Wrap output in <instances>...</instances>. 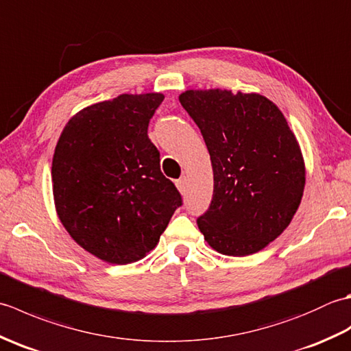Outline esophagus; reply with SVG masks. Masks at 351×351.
Segmentation results:
<instances>
[{"mask_svg": "<svg viewBox=\"0 0 351 351\" xmlns=\"http://www.w3.org/2000/svg\"><path fill=\"white\" fill-rule=\"evenodd\" d=\"M175 184H176V187H178V190H180L181 195H184L185 189H187V180H185V176H182L178 181H175Z\"/></svg>", "mask_w": 351, "mask_h": 351, "instance_id": "1", "label": "esophagus"}]
</instances>
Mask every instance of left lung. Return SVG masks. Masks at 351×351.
<instances>
[{
  "mask_svg": "<svg viewBox=\"0 0 351 351\" xmlns=\"http://www.w3.org/2000/svg\"><path fill=\"white\" fill-rule=\"evenodd\" d=\"M180 102L202 132L213 164V200L197 219L205 241L228 256L263 250L293 220L306 181L285 116L259 93L185 90Z\"/></svg>",
  "mask_w": 351,
  "mask_h": 351,
  "instance_id": "8db88e82",
  "label": "left lung"
}]
</instances>
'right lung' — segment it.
I'll return each mask as SVG.
<instances>
[{
    "label": "right lung",
    "instance_id": "obj_1",
    "mask_svg": "<svg viewBox=\"0 0 351 351\" xmlns=\"http://www.w3.org/2000/svg\"><path fill=\"white\" fill-rule=\"evenodd\" d=\"M162 93L119 95L69 119L52 156L58 219L78 245L110 264H131L158 244L178 206L147 137Z\"/></svg>",
    "mask_w": 351,
    "mask_h": 351
}]
</instances>
